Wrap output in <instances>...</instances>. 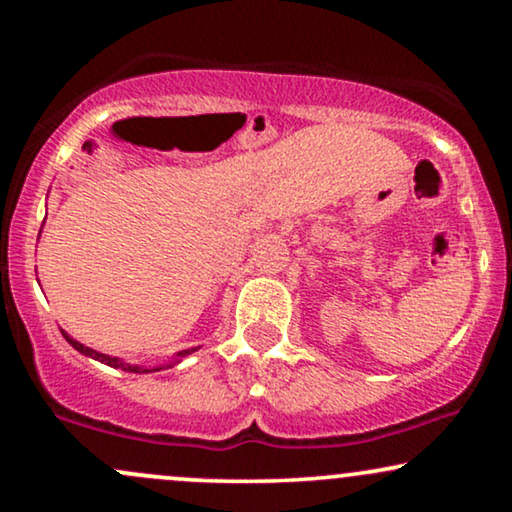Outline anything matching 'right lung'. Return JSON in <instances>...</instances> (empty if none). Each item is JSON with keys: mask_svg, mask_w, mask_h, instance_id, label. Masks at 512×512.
Returning a JSON list of instances; mask_svg holds the SVG:
<instances>
[{"mask_svg": "<svg viewBox=\"0 0 512 512\" xmlns=\"http://www.w3.org/2000/svg\"><path fill=\"white\" fill-rule=\"evenodd\" d=\"M62 335H65L69 345H72L74 349H79L81 354H86V356H93V359L102 361V363H107V366H111V368H121V370H125V373H151V370H146V368L130 366V363H125V361H121V359H116V356H104V354H100V352H95V349H90V347H83L81 342L72 340V338H69L67 333H62ZM191 352H195V349H184V352H179L177 356H186V354H191ZM174 363H177V361H174ZM174 363H170V366H174ZM170 366H167V368H170ZM153 370H163V368H153Z\"/></svg>", "mask_w": 512, "mask_h": 512, "instance_id": "1", "label": "right lung"}]
</instances>
